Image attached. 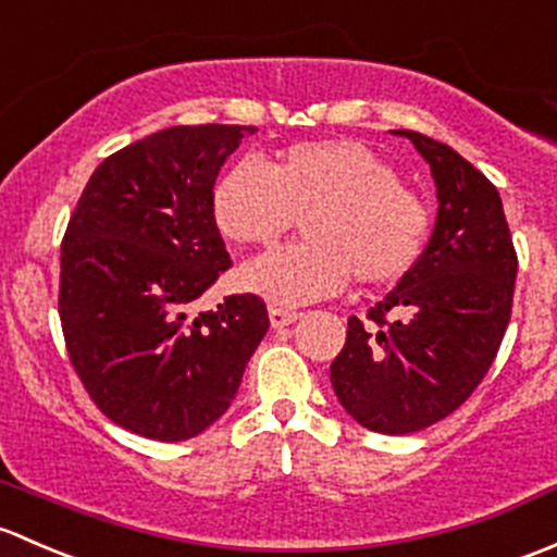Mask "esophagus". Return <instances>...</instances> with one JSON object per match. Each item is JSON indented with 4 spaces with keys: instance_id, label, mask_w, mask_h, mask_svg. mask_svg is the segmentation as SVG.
<instances>
[{
    "instance_id": "34e87169",
    "label": "esophagus",
    "mask_w": 557,
    "mask_h": 557,
    "mask_svg": "<svg viewBox=\"0 0 557 557\" xmlns=\"http://www.w3.org/2000/svg\"><path fill=\"white\" fill-rule=\"evenodd\" d=\"M268 317H271V326H273V330H281V326L295 324V321L300 319V313H297V311H289V308L271 306V308H268Z\"/></svg>"
}]
</instances>
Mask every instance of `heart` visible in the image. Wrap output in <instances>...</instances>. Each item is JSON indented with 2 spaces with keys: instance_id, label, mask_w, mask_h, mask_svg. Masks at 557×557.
Returning <instances> with one entry per match:
<instances>
[{
  "instance_id": "heart-1",
  "label": "heart",
  "mask_w": 557,
  "mask_h": 557,
  "mask_svg": "<svg viewBox=\"0 0 557 557\" xmlns=\"http://www.w3.org/2000/svg\"><path fill=\"white\" fill-rule=\"evenodd\" d=\"M211 214L238 246H273L300 220L306 240L240 268L238 284L284 306L375 286L416 262L429 211L392 165L359 141H302L273 163L244 158L216 180Z\"/></svg>"
}]
</instances>
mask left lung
I'll return each mask as SVG.
<instances>
[{
    "label": "left lung",
    "instance_id": "8db88e82",
    "mask_svg": "<svg viewBox=\"0 0 557 557\" xmlns=\"http://www.w3.org/2000/svg\"><path fill=\"white\" fill-rule=\"evenodd\" d=\"M437 185L432 238L399 284L348 319L330 367L337 403L370 432L410 434L469 399L512 317L518 255L498 190L453 147L416 131Z\"/></svg>",
    "mask_w": 557,
    "mask_h": 557
}]
</instances>
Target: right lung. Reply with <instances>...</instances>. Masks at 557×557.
I'll return each instance as SVG.
<instances>
[{
	"label": "right lung",
	"mask_w": 557,
	"mask_h": 557,
	"mask_svg": "<svg viewBox=\"0 0 557 557\" xmlns=\"http://www.w3.org/2000/svg\"><path fill=\"white\" fill-rule=\"evenodd\" d=\"M255 125H174L94 171L61 244L59 317L96 407L128 432L180 443L236 399L271 319L257 295L195 300L231 268L211 214L220 169Z\"/></svg>",
	"instance_id": "obj_1"
}]
</instances>
